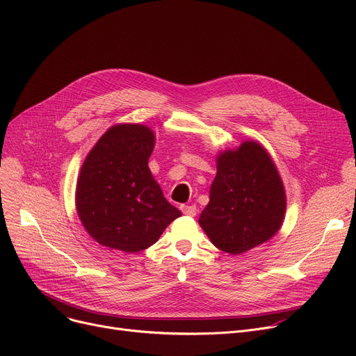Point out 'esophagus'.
I'll use <instances>...</instances> for the list:
<instances>
[{
  "label": "esophagus",
  "instance_id": "esophagus-1",
  "mask_svg": "<svg viewBox=\"0 0 356 356\" xmlns=\"http://www.w3.org/2000/svg\"><path fill=\"white\" fill-rule=\"evenodd\" d=\"M180 208H181V212L188 216H196V213H197V208L195 207V204H181Z\"/></svg>",
  "mask_w": 356,
  "mask_h": 356
}]
</instances>
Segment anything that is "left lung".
<instances>
[{
	"instance_id": "1",
	"label": "left lung",
	"mask_w": 356,
	"mask_h": 356,
	"mask_svg": "<svg viewBox=\"0 0 356 356\" xmlns=\"http://www.w3.org/2000/svg\"><path fill=\"white\" fill-rule=\"evenodd\" d=\"M286 191L277 165L258 141L219 152L209 203L199 225L223 252L239 255L271 239L283 225Z\"/></svg>"
}]
</instances>
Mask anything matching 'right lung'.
<instances>
[{
    "mask_svg": "<svg viewBox=\"0 0 356 356\" xmlns=\"http://www.w3.org/2000/svg\"><path fill=\"white\" fill-rule=\"evenodd\" d=\"M154 145L152 128L127 122L109 127L88 153L74 203L83 228L98 244L138 252L181 216L149 172Z\"/></svg>",
    "mask_w": 356,
    "mask_h": 356,
    "instance_id": "obj_1",
    "label": "right lung"
}]
</instances>
